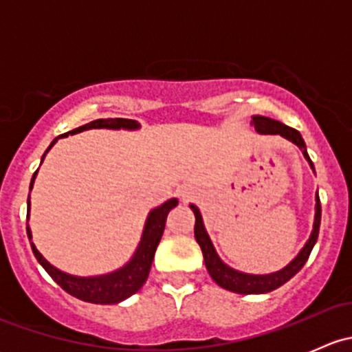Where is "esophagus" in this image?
Listing matches in <instances>:
<instances>
[{
    "label": "esophagus",
    "mask_w": 352,
    "mask_h": 352,
    "mask_svg": "<svg viewBox=\"0 0 352 352\" xmlns=\"http://www.w3.org/2000/svg\"><path fill=\"white\" fill-rule=\"evenodd\" d=\"M180 197H182V201H192L194 192L189 189H182L180 190Z\"/></svg>",
    "instance_id": "obj_1"
}]
</instances>
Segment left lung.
I'll return each instance as SVG.
<instances>
[{"label":"left lung","instance_id":"obj_1","mask_svg":"<svg viewBox=\"0 0 352 352\" xmlns=\"http://www.w3.org/2000/svg\"><path fill=\"white\" fill-rule=\"evenodd\" d=\"M252 126L255 127V131L261 134H281L286 140L293 141L296 146L301 148L305 158L308 160V163L314 168V162L310 160V156L307 153V146H305V141L301 138V134L298 133L293 127L286 126V124L279 122V120L269 119V117L262 116H254L252 117ZM190 209L196 214V226H194V235L201 247L202 255H204V264L208 269L209 276L212 278V281L216 285H219L225 289L233 291V293L240 294H261V293H269V291L276 289V287L283 286L286 281H289L298 271L305 265V262L310 257V252L314 248L315 242L318 239V230H320V218H322V206H320V197L317 194V206H315V221H314V232H311L310 239H308L307 245L301 248L300 254L286 265L285 269L278 272H272V274L265 276H257V274H245V272H239L235 269L228 267L226 264H223L221 258L216 254L214 247H212L211 240H209L208 233H206L204 225H202V216L199 212L196 206H190Z\"/></svg>","mask_w":352,"mask_h":352}]
</instances>
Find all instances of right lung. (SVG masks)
<instances>
[{
	"label": "right lung",
	"mask_w": 352,
	"mask_h": 352,
	"mask_svg": "<svg viewBox=\"0 0 352 352\" xmlns=\"http://www.w3.org/2000/svg\"><path fill=\"white\" fill-rule=\"evenodd\" d=\"M102 127H105V129H138L140 124L133 119H119V117H117V119H97L94 120V122L85 124V126L81 127H76V129L61 134V136L58 138H66L67 134H76L87 129H102ZM56 141L58 140L52 141L51 146L45 150V153L54 146ZM44 156H42V160H44ZM35 175H37V172H35L34 177H32L30 190H32V186H34ZM27 204H28L27 211H30V201H27ZM177 204H179L177 199H170V201H166L165 204H162L160 208L153 209V211L148 214L140 247H138V250L134 252L133 258H131L122 269H119V271L116 272H110V274L97 276V278H78V276L66 274V272L59 271V269H56L54 265L49 264V262L42 257L41 252L35 248V245L30 242L32 252H34L38 264L45 269V272H47V274L51 276V278L54 279V281L58 283L66 293H69L71 296L78 298V300L81 301H88V303H97V305L119 303V301L126 300V298H129L131 294L140 291L141 286L146 283L148 274H150V269H151V262H153V257H155V250L156 247H158L160 240H162L163 230H165L166 216H168L170 209L175 208ZM27 235H28V240H32V232L30 228H28V225H27Z\"/></svg>",
	"instance_id": "add662e5"
}]
</instances>
